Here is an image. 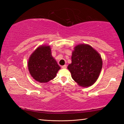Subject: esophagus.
<instances>
[{"label": "esophagus", "instance_id": "obj_1", "mask_svg": "<svg viewBox=\"0 0 124 124\" xmlns=\"http://www.w3.org/2000/svg\"><path fill=\"white\" fill-rule=\"evenodd\" d=\"M62 68H67V65L66 64L63 65V66H62Z\"/></svg>", "mask_w": 124, "mask_h": 124}]
</instances>
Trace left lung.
I'll list each match as a JSON object with an SVG mask.
<instances>
[{"label": "left lung", "mask_w": 124, "mask_h": 124, "mask_svg": "<svg viewBox=\"0 0 124 124\" xmlns=\"http://www.w3.org/2000/svg\"><path fill=\"white\" fill-rule=\"evenodd\" d=\"M102 68V60L99 54L91 46L80 44L73 51L72 63L69 64L73 79L83 87H89L97 80Z\"/></svg>", "instance_id": "obj_1"}]
</instances>
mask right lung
<instances>
[{
	"label": "right lung",
	"mask_w": 124,
	"mask_h": 124,
	"mask_svg": "<svg viewBox=\"0 0 124 124\" xmlns=\"http://www.w3.org/2000/svg\"><path fill=\"white\" fill-rule=\"evenodd\" d=\"M49 46H41L31 54L28 61L31 75L39 83H47L54 78L61 67L51 55Z\"/></svg>",
	"instance_id": "add662e5"
}]
</instances>
